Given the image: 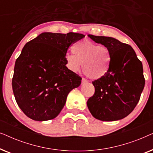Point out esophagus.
Here are the masks:
<instances>
[{
    "instance_id": "esophagus-1",
    "label": "esophagus",
    "mask_w": 153,
    "mask_h": 153,
    "mask_svg": "<svg viewBox=\"0 0 153 153\" xmlns=\"http://www.w3.org/2000/svg\"><path fill=\"white\" fill-rule=\"evenodd\" d=\"M87 82H88V80H87L86 79L82 78V80H81V83H82V84H83V83H87Z\"/></svg>"
}]
</instances>
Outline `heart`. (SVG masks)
I'll use <instances>...</instances> for the list:
<instances>
[{"mask_svg": "<svg viewBox=\"0 0 153 153\" xmlns=\"http://www.w3.org/2000/svg\"><path fill=\"white\" fill-rule=\"evenodd\" d=\"M72 52L66 55L67 65L72 72H79L82 64L83 72L90 79H100L108 72L111 55L107 47L85 39L73 45Z\"/></svg>", "mask_w": 153, "mask_h": 153, "instance_id": "obj_1", "label": "heart"}]
</instances>
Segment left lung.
<instances>
[{
	"label": "left lung",
	"instance_id": "1",
	"mask_svg": "<svg viewBox=\"0 0 153 153\" xmlns=\"http://www.w3.org/2000/svg\"><path fill=\"white\" fill-rule=\"evenodd\" d=\"M88 37L107 47L109 69L102 78L93 81L95 93L87 102L94 118L115 121L128 116L139 102L145 78L142 62L130 45L109 37Z\"/></svg>",
	"mask_w": 153,
	"mask_h": 153
}]
</instances>
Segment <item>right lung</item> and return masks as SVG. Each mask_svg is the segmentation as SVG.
<instances>
[{
    "instance_id": "obj_1",
    "label": "right lung",
    "mask_w": 153,
    "mask_h": 153,
    "mask_svg": "<svg viewBox=\"0 0 153 153\" xmlns=\"http://www.w3.org/2000/svg\"><path fill=\"white\" fill-rule=\"evenodd\" d=\"M84 37L43 33L25 45L16 60L12 85L16 103L28 118H55L69 93L80 85L81 77L67 68L65 56L72 44Z\"/></svg>"
}]
</instances>
